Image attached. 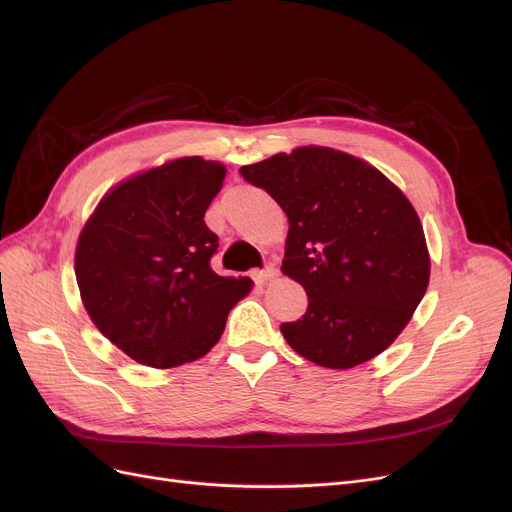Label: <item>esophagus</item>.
Here are the masks:
<instances>
[{
  "label": "esophagus",
  "mask_w": 512,
  "mask_h": 512,
  "mask_svg": "<svg viewBox=\"0 0 512 512\" xmlns=\"http://www.w3.org/2000/svg\"><path fill=\"white\" fill-rule=\"evenodd\" d=\"M275 275H277L275 267H273V265H267L265 269H258V271H252V280H254L256 284H265V282L273 280V277H275Z\"/></svg>",
  "instance_id": "34e87169"
}]
</instances>
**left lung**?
Masks as SVG:
<instances>
[{"label":"left lung","instance_id":"left-lung-1","mask_svg":"<svg viewBox=\"0 0 512 512\" xmlns=\"http://www.w3.org/2000/svg\"><path fill=\"white\" fill-rule=\"evenodd\" d=\"M288 215L284 275L307 292L282 322L294 352L322 367L374 359L404 331L429 284L423 226L380 170L329 147H301L241 166Z\"/></svg>","mask_w":512,"mask_h":512}]
</instances>
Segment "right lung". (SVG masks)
<instances>
[{"instance_id":"right-lung-1","label":"right lung","mask_w":512,"mask_h":512,"mask_svg":"<svg viewBox=\"0 0 512 512\" xmlns=\"http://www.w3.org/2000/svg\"><path fill=\"white\" fill-rule=\"evenodd\" d=\"M224 175L203 158L151 168L108 192L81 232L74 273L87 314L138 363L168 369L205 356L252 288L211 269L218 235L203 218Z\"/></svg>"}]
</instances>
